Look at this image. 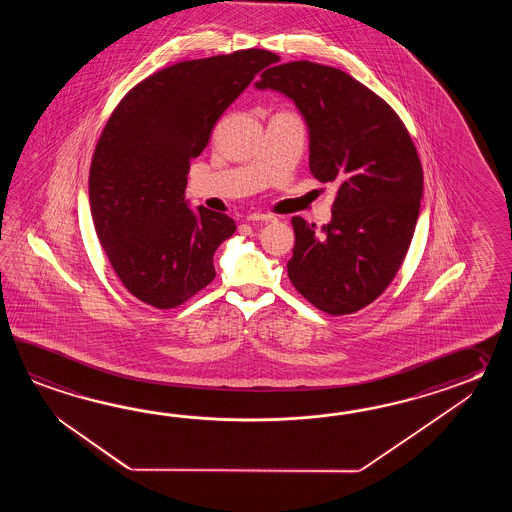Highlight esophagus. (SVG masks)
I'll use <instances>...</instances> for the list:
<instances>
[{"instance_id":"obj_1","label":"esophagus","mask_w":512,"mask_h":512,"mask_svg":"<svg viewBox=\"0 0 512 512\" xmlns=\"http://www.w3.org/2000/svg\"><path fill=\"white\" fill-rule=\"evenodd\" d=\"M247 221H261V223H271V221H276V218L272 216V214H260V212H254V214H249L247 216Z\"/></svg>"}]
</instances>
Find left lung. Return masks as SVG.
<instances>
[{
    "instance_id": "left-lung-1",
    "label": "left lung",
    "mask_w": 512,
    "mask_h": 512,
    "mask_svg": "<svg viewBox=\"0 0 512 512\" xmlns=\"http://www.w3.org/2000/svg\"><path fill=\"white\" fill-rule=\"evenodd\" d=\"M258 89L293 98L309 128V168L335 183L333 218L294 216L289 280L327 315L377 300L403 265L423 197V166L392 106L337 67L307 60L269 67Z\"/></svg>"
}]
</instances>
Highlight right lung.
<instances>
[{"label":"right lung","instance_id":"add662e5","mask_svg":"<svg viewBox=\"0 0 512 512\" xmlns=\"http://www.w3.org/2000/svg\"><path fill=\"white\" fill-rule=\"evenodd\" d=\"M265 49L185 60L144 78L109 115L89 168L98 241L122 285L174 309L216 278L214 252L236 230L227 214L185 201L190 159L263 67Z\"/></svg>","mask_w":512,"mask_h":512}]
</instances>
